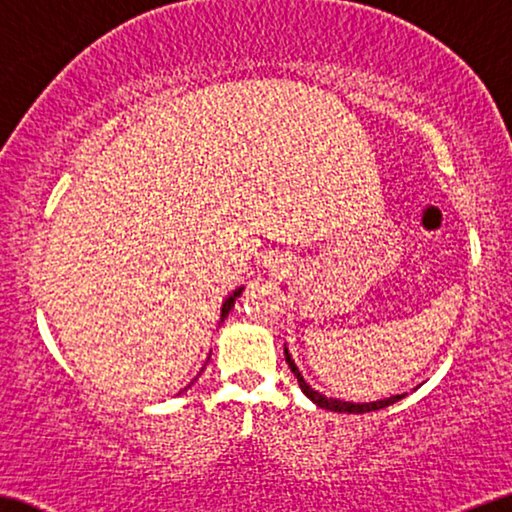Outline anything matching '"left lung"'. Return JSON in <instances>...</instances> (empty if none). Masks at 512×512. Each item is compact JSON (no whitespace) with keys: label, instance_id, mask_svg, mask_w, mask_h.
<instances>
[{"label":"left lung","instance_id":"8db88e82","mask_svg":"<svg viewBox=\"0 0 512 512\" xmlns=\"http://www.w3.org/2000/svg\"><path fill=\"white\" fill-rule=\"evenodd\" d=\"M285 361H287V365H289V370L294 372L296 381H299L301 391H303L305 395H308V398H310L312 402L319 404V407H324V409H331V411H345V414H365V411H377V409H384V407H388V404H393V402H398V400H402V398H404V395H393V398L377 400V402H365V404H354V402H342V400L326 398V395L317 393V391H312V388H310L308 384H305V379L301 377V372H299V368H296V365H294L292 356H289L287 349H285Z\"/></svg>","mask_w":512,"mask_h":512}]
</instances>
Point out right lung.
Listing matches in <instances>:
<instances>
[{
    "label": "right lung",
    "instance_id": "obj_1",
    "mask_svg": "<svg viewBox=\"0 0 512 512\" xmlns=\"http://www.w3.org/2000/svg\"><path fill=\"white\" fill-rule=\"evenodd\" d=\"M241 294V289H236V292L230 296V299H227L225 303H223V312H220V319H225L227 315H230V310H232V305H234V301H236V296Z\"/></svg>",
    "mask_w": 512,
    "mask_h": 512
}]
</instances>
